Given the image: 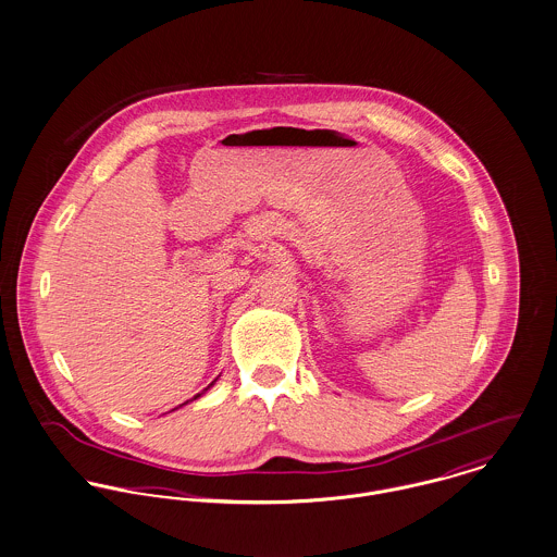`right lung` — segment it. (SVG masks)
<instances>
[{
    "label": "right lung",
    "instance_id": "1",
    "mask_svg": "<svg viewBox=\"0 0 557 557\" xmlns=\"http://www.w3.org/2000/svg\"><path fill=\"white\" fill-rule=\"evenodd\" d=\"M198 397H200V393H198V395H194V399H198Z\"/></svg>",
    "mask_w": 557,
    "mask_h": 557
}]
</instances>
